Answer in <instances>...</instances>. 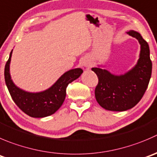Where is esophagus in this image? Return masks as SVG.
Masks as SVG:
<instances>
[{"instance_id": "1", "label": "esophagus", "mask_w": 157, "mask_h": 157, "mask_svg": "<svg viewBox=\"0 0 157 157\" xmlns=\"http://www.w3.org/2000/svg\"><path fill=\"white\" fill-rule=\"evenodd\" d=\"M82 66L86 68H90L91 67V61L87 58H84L82 61Z\"/></svg>"}]
</instances>
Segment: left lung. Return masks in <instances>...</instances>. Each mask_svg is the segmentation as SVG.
Listing matches in <instances>:
<instances>
[{
  "instance_id": "left-lung-1",
  "label": "left lung",
  "mask_w": 157,
  "mask_h": 157,
  "mask_svg": "<svg viewBox=\"0 0 157 157\" xmlns=\"http://www.w3.org/2000/svg\"><path fill=\"white\" fill-rule=\"evenodd\" d=\"M127 34L136 38L140 44L137 63L123 75H114L106 70L93 67L98 77L95 97L103 108L111 111H125L136 106L145 94L152 74L150 48L140 33L134 30Z\"/></svg>"
}]
</instances>
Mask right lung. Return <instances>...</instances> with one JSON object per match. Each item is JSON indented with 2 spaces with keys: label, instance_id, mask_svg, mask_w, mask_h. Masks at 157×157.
I'll return each instance as SVG.
<instances>
[{
  "label": "right lung",
  "instance_id": "right-lung-1",
  "mask_svg": "<svg viewBox=\"0 0 157 157\" xmlns=\"http://www.w3.org/2000/svg\"><path fill=\"white\" fill-rule=\"evenodd\" d=\"M12 51L4 68V79L14 103L23 112L31 117L41 118L54 114L64 101L67 86L81 75L83 70L76 68L68 71L53 86L44 91L39 93L27 92L17 87L10 77V63Z\"/></svg>",
  "mask_w": 157,
  "mask_h": 157
}]
</instances>
